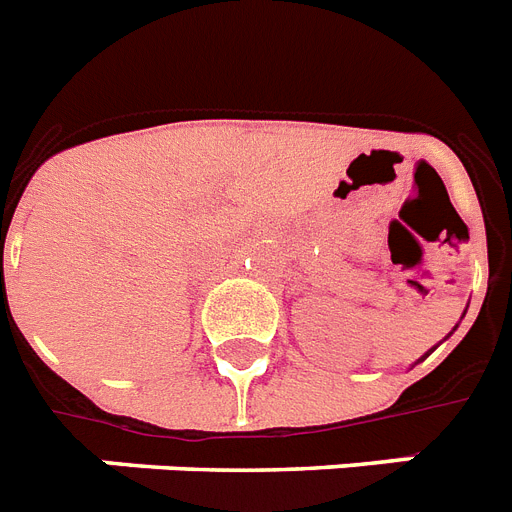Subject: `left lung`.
Segmentation results:
<instances>
[{"instance_id":"1","label":"left lung","mask_w":512,"mask_h":512,"mask_svg":"<svg viewBox=\"0 0 512 512\" xmlns=\"http://www.w3.org/2000/svg\"><path fill=\"white\" fill-rule=\"evenodd\" d=\"M455 328H458V326H455ZM431 352V350H429ZM429 352H426V355H429ZM426 355H423V357H426ZM423 357H421V360H423ZM421 360H418V363H421Z\"/></svg>"}]
</instances>
